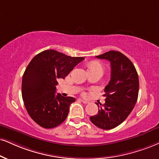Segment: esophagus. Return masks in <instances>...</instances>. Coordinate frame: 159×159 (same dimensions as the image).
<instances>
[{"label": "esophagus", "instance_id": "34e87169", "mask_svg": "<svg viewBox=\"0 0 159 159\" xmlns=\"http://www.w3.org/2000/svg\"><path fill=\"white\" fill-rule=\"evenodd\" d=\"M80 101L82 102L83 103H84V104H88V103H89V101H87V100H85V99H80Z\"/></svg>", "mask_w": 159, "mask_h": 159}]
</instances>
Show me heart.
<instances>
[{
  "label": "heart",
  "instance_id": "1",
  "mask_svg": "<svg viewBox=\"0 0 159 159\" xmlns=\"http://www.w3.org/2000/svg\"><path fill=\"white\" fill-rule=\"evenodd\" d=\"M89 70H103V67L101 63L98 62H93L89 66Z\"/></svg>",
  "mask_w": 159,
  "mask_h": 159
}]
</instances>
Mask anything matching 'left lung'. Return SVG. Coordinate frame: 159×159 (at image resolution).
Here are the masks:
<instances>
[{
  "instance_id": "8db88e82",
  "label": "left lung",
  "mask_w": 159,
  "mask_h": 159,
  "mask_svg": "<svg viewBox=\"0 0 159 159\" xmlns=\"http://www.w3.org/2000/svg\"><path fill=\"white\" fill-rule=\"evenodd\" d=\"M96 57L110 61L111 77L104 89L105 103L97 104L99 111L90 120L99 128L111 130L121 124L134 109L138 99L139 76L132 62L121 52L109 51Z\"/></svg>"
}]
</instances>
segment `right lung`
Returning <instances> with one entry per match:
<instances>
[{
  "mask_svg": "<svg viewBox=\"0 0 159 159\" xmlns=\"http://www.w3.org/2000/svg\"><path fill=\"white\" fill-rule=\"evenodd\" d=\"M55 50L39 53L25 68L22 80V97L27 112L44 128H54L66 120L75 99L55 94L57 79H65L84 60Z\"/></svg>",
  "mask_w": 159,
  "mask_h": 159,
  "instance_id": "obj_1",
  "label": "right lung"
}]
</instances>
